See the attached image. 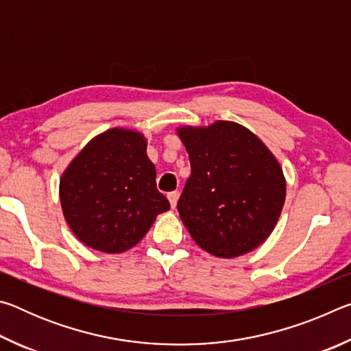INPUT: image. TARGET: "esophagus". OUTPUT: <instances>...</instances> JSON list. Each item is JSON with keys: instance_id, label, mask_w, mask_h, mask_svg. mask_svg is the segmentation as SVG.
<instances>
[{"instance_id": "obj_1", "label": "esophagus", "mask_w": 351, "mask_h": 351, "mask_svg": "<svg viewBox=\"0 0 351 351\" xmlns=\"http://www.w3.org/2000/svg\"><path fill=\"white\" fill-rule=\"evenodd\" d=\"M178 197H180V195H178V192H170V193L167 195V198H169V201H170V206H171V207L176 206Z\"/></svg>"}]
</instances>
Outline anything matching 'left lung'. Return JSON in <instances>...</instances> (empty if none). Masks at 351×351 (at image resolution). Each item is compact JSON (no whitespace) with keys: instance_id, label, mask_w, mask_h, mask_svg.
I'll return each instance as SVG.
<instances>
[{"instance_id":"left-lung-1","label":"left lung","mask_w":351,"mask_h":351,"mask_svg":"<svg viewBox=\"0 0 351 351\" xmlns=\"http://www.w3.org/2000/svg\"><path fill=\"white\" fill-rule=\"evenodd\" d=\"M192 175L178 212L195 243L218 258L258 247L274 230L287 198L277 158L257 134L232 121L182 125Z\"/></svg>"}]
</instances>
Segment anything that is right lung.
<instances>
[{
    "label": "right lung",
    "instance_id": "add662e5",
    "mask_svg": "<svg viewBox=\"0 0 351 351\" xmlns=\"http://www.w3.org/2000/svg\"><path fill=\"white\" fill-rule=\"evenodd\" d=\"M58 197L73 234L105 254L138 245L159 213L170 209L156 189L147 138L125 127L94 136L75 154L60 176Z\"/></svg>",
    "mask_w": 351,
    "mask_h": 351
}]
</instances>
